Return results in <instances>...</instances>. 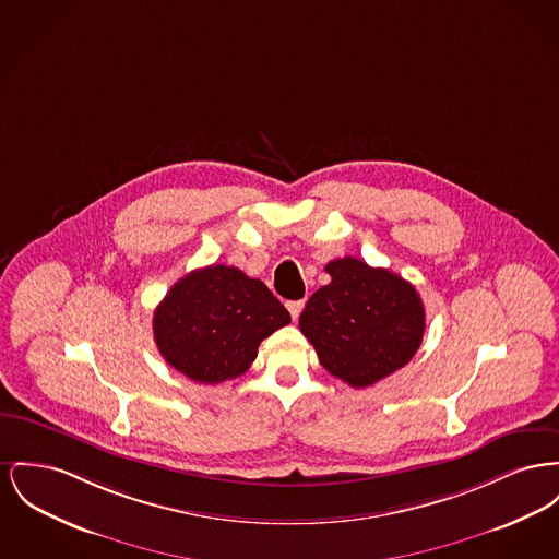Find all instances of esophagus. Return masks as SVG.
<instances>
[{
  "mask_svg": "<svg viewBox=\"0 0 559 559\" xmlns=\"http://www.w3.org/2000/svg\"><path fill=\"white\" fill-rule=\"evenodd\" d=\"M301 308H304V299H296V301H287V310L292 312V317H294V319H297V317H299Z\"/></svg>",
  "mask_w": 559,
  "mask_h": 559,
  "instance_id": "34e87169",
  "label": "esophagus"
}]
</instances>
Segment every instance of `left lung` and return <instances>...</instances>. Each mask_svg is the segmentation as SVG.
Returning a JSON list of instances; mask_svg holds the SVG:
<instances>
[{
  "label": "left lung",
  "instance_id": "1",
  "mask_svg": "<svg viewBox=\"0 0 559 559\" xmlns=\"http://www.w3.org/2000/svg\"><path fill=\"white\" fill-rule=\"evenodd\" d=\"M331 283L308 299L299 329L329 373L367 389L412 361L425 335L416 287L357 258L325 265Z\"/></svg>",
  "mask_w": 559,
  "mask_h": 559
}]
</instances>
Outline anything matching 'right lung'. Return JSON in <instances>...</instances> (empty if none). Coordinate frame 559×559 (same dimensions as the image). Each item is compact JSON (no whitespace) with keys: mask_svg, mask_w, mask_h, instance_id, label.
Returning a JSON list of instances; mask_svg holds the SVG:
<instances>
[{"mask_svg":"<svg viewBox=\"0 0 559 559\" xmlns=\"http://www.w3.org/2000/svg\"><path fill=\"white\" fill-rule=\"evenodd\" d=\"M289 323L262 281L217 263L170 287L154 312V340L170 367L198 384H219L245 373L262 340Z\"/></svg>","mask_w":559,"mask_h":559,"instance_id":"right-lung-1","label":"right lung"}]
</instances>
